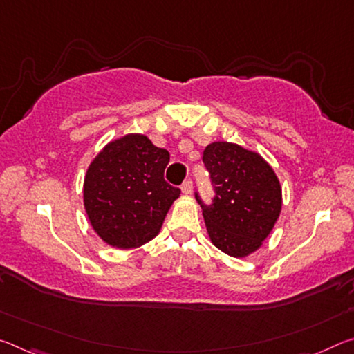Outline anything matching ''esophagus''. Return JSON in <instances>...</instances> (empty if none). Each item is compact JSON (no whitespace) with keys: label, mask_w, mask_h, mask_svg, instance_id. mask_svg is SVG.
I'll return each instance as SVG.
<instances>
[{"label":"esophagus","mask_w":354,"mask_h":354,"mask_svg":"<svg viewBox=\"0 0 354 354\" xmlns=\"http://www.w3.org/2000/svg\"><path fill=\"white\" fill-rule=\"evenodd\" d=\"M192 189H194V186H192V181H190V179H186V181H184V183H183V186H181L183 194L190 195V194H192Z\"/></svg>","instance_id":"34e87169"}]
</instances>
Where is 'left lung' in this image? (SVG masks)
<instances>
[{"label":"left lung","instance_id":"left-lung-1","mask_svg":"<svg viewBox=\"0 0 354 354\" xmlns=\"http://www.w3.org/2000/svg\"><path fill=\"white\" fill-rule=\"evenodd\" d=\"M214 186L211 205L195 194L207 234L217 249L244 258L261 248L282 209V187L263 157L236 143L214 142L203 151Z\"/></svg>","mask_w":354,"mask_h":354}]
</instances>
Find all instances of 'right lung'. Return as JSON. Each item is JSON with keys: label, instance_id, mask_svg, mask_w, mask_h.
<instances>
[{"label": "right lung", "instance_id": "add662e5", "mask_svg": "<svg viewBox=\"0 0 354 354\" xmlns=\"http://www.w3.org/2000/svg\"><path fill=\"white\" fill-rule=\"evenodd\" d=\"M168 162V151L142 133L116 138L94 157L83 183V203L104 243L136 249L157 236L181 194L164 179Z\"/></svg>", "mask_w": 354, "mask_h": 354}]
</instances>
